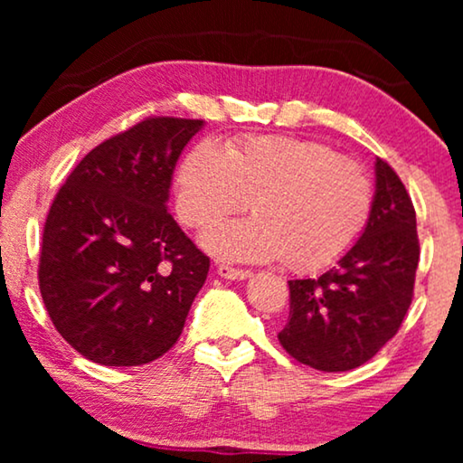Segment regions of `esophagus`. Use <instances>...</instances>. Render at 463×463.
Wrapping results in <instances>:
<instances>
[{
	"instance_id": "1",
	"label": "esophagus",
	"mask_w": 463,
	"mask_h": 463,
	"mask_svg": "<svg viewBox=\"0 0 463 463\" xmlns=\"http://www.w3.org/2000/svg\"><path fill=\"white\" fill-rule=\"evenodd\" d=\"M217 271L221 278H225V280H249V278L252 276V271H249V269L230 268V265H219Z\"/></svg>"
}]
</instances>
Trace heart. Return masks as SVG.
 <instances>
[{
	"label": "heart",
	"instance_id": "heart-1",
	"mask_svg": "<svg viewBox=\"0 0 463 463\" xmlns=\"http://www.w3.org/2000/svg\"><path fill=\"white\" fill-rule=\"evenodd\" d=\"M257 217L217 225L202 236L214 255L236 261L282 259L295 271L337 261L364 230L369 176L320 141L250 137L227 145L198 143L176 176V213L187 227H206L244 211Z\"/></svg>",
	"mask_w": 463,
	"mask_h": 463
}]
</instances>
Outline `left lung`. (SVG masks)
Here are the masks:
<instances>
[{
	"label": "left lung",
	"mask_w": 463,
	"mask_h": 463,
	"mask_svg": "<svg viewBox=\"0 0 463 463\" xmlns=\"http://www.w3.org/2000/svg\"><path fill=\"white\" fill-rule=\"evenodd\" d=\"M420 263L415 208L388 162H375V195L363 236L318 278L290 280L278 339L301 364L339 373L371 360L401 328Z\"/></svg>",
	"instance_id": "1"
}]
</instances>
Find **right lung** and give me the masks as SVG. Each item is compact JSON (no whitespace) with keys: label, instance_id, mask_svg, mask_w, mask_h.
<instances>
[{"label":"right lung","instance_id":"right-lung-1","mask_svg":"<svg viewBox=\"0 0 463 463\" xmlns=\"http://www.w3.org/2000/svg\"><path fill=\"white\" fill-rule=\"evenodd\" d=\"M202 119L147 118L94 147L43 225L40 290L56 331L105 366H138L176 344L211 268L166 202Z\"/></svg>","mask_w":463,"mask_h":463}]
</instances>
